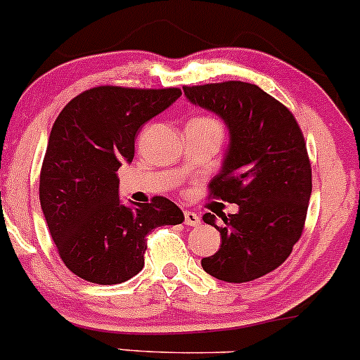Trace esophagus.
<instances>
[{"label":"esophagus","instance_id":"obj_1","mask_svg":"<svg viewBox=\"0 0 360 360\" xmlns=\"http://www.w3.org/2000/svg\"><path fill=\"white\" fill-rule=\"evenodd\" d=\"M199 224H201L199 214L192 213V211H185V225H187V227H198Z\"/></svg>","mask_w":360,"mask_h":360}]
</instances>
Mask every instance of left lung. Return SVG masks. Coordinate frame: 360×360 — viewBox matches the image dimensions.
<instances>
[{"label":"left lung","mask_w":360,"mask_h":360,"mask_svg":"<svg viewBox=\"0 0 360 360\" xmlns=\"http://www.w3.org/2000/svg\"><path fill=\"white\" fill-rule=\"evenodd\" d=\"M192 105L217 114L229 129L214 198L237 205L236 214H202L221 236L220 250L202 258L205 272L225 283H248L272 272L291 255L305 224L312 172L292 114L257 84L243 81L184 86Z\"/></svg>","instance_id":"8db88e82"}]
</instances>
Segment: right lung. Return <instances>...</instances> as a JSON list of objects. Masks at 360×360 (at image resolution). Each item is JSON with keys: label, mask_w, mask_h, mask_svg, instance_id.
I'll return each mask as SVG.
<instances>
[{"label": "right lung", "mask_w": 360, "mask_h": 360, "mask_svg": "<svg viewBox=\"0 0 360 360\" xmlns=\"http://www.w3.org/2000/svg\"><path fill=\"white\" fill-rule=\"evenodd\" d=\"M181 91L98 86L74 97L51 128L39 176V202L62 262L95 284H120L143 269L146 236L179 225L169 199H120L116 172L133 161L139 129Z\"/></svg>", "instance_id": "obj_1"}]
</instances>
